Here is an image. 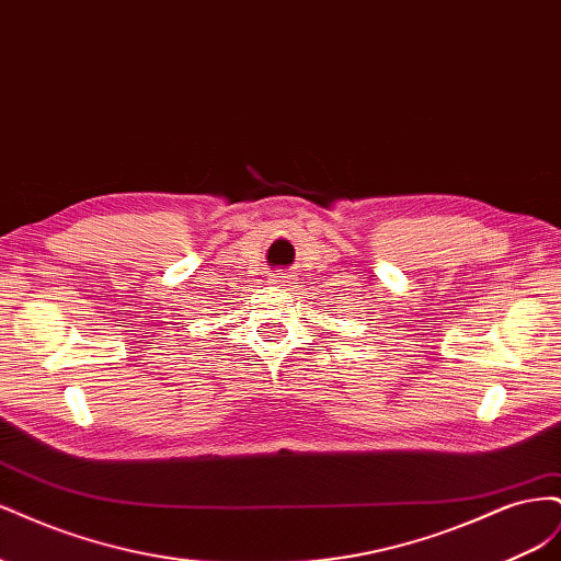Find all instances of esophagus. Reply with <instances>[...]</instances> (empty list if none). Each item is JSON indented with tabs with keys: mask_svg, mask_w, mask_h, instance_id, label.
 I'll return each instance as SVG.
<instances>
[{
	"mask_svg": "<svg viewBox=\"0 0 561 561\" xmlns=\"http://www.w3.org/2000/svg\"><path fill=\"white\" fill-rule=\"evenodd\" d=\"M268 283L271 285H276V287H293V283H295V276H293V271H274V274L268 276Z\"/></svg>",
	"mask_w": 561,
	"mask_h": 561,
	"instance_id": "34e87169",
	"label": "esophagus"
}]
</instances>
